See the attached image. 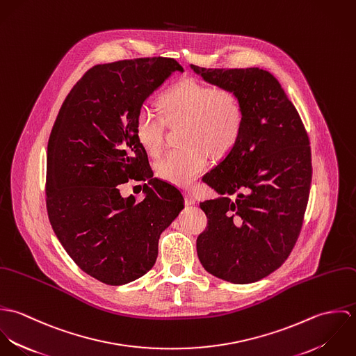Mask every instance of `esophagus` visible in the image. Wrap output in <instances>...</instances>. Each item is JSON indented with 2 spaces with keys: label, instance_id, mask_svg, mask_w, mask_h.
Wrapping results in <instances>:
<instances>
[{
  "label": "esophagus",
  "instance_id": "1",
  "mask_svg": "<svg viewBox=\"0 0 356 356\" xmlns=\"http://www.w3.org/2000/svg\"><path fill=\"white\" fill-rule=\"evenodd\" d=\"M185 203L188 204V205H193V204L196 203V199H195V196L191 192H185Z\"/></svg>",
  "mask_w": 356,
  "mask_h": 356
}]
</instances>
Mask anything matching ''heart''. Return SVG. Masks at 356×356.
I'll list each match as a JSON object with an SVG mask.
<instances>
[{"label":"heart","instance_id":"heart-1","mask_svg":"<svg viewBox=\"0 0 356 356\" xmlns=\"http://www.w3.org/2000/svg\"><path fill=\"white\" fill-rule=\"evenodd\" d=\"M161 116L141 108L136 118V136L151 156L164 148L165 123H181L182 147L167 153L156 164L157 175L178 186H191L212 159H225L237 145L244 127V106L238 95L229 88L211 86L186 78L157 99Z\"/></svg>","mask_w":356,"mask_h":356}]
</instances>
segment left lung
<instances>
[{
    "instance_id": "8db88e82",
    "label": "left lung",
    "mask_w": 356,
    "mask_h": 356,
    "mask_svg": "<svg viewBox=\"0 0 356 356\" xmlns=\"http://www.w3.org/2000/svg\"><path fill=\"white\" fill-rule=\"evenodd\" d=\"M191 67L204 81L236 92L244 106L237 145L204 175L220 197L200 203L208 225L197 254L209 274L251 284L281 267L299 238L312 177L308 134L268 71Z\"/></svg>"
}]
</instances>
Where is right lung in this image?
Here are the masks:
<instances>
[{"mask_svg": "<svg viewBox=\"0 0 356 356\" xmlns=\"http://www.w3.org/2000/svg\"><path fill=\"white\" fill-rule=\"evenodd\" d=\"M174 71L184 68L168 57L95 65L51 129L45 192L53 232L75 264L106 285L148 273L160 234L185 207L179 189L153 178L134 129L143 102ZM129 179L150 181L143 202L120 196Z\"/></svg>", "mask_w": 356, "mask_h": 356, "instance_id": "add662e5", "label": "right lung"}]
</instances>
